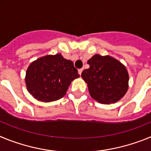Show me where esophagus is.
I'll return each instance as SVG.
<instances>
[{
    "label": "esophagus",
    "mask_w": 151,
    "mask_h": 151,
    "mask_svg": "<svg viewBox=\"0 0 151 151\" xmlns=\"http://www.w3.org/2000/svg\"><path fill=\"white\" fill-rule=\"evenodd\" d=\"M82 71H83V69H79L78 70V74L80 75V76H81V74H82Z\"/></svg>",
    "instance_id": "esophagus-1"
}]
</instances>
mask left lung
I'll use <instances>...</instances> for the list:
<instances>
[{"label":"left lung","instance_id":"1","mask_svg":"<svg viewBox=\"0 0 151 151\" xmlns=\"http://www.w3.org/2000/svg\"><path fill=\"white\" fill-rule=\"evenodd\" d=\"M90 67L82 73L91 97L104 104L122 98L129 88V73L123 64L109 55L95 54L88 60Z\"/></svg>","mask_w":151,"mask_h":151}]
</instances>
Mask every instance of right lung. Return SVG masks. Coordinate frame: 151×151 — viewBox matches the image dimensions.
Here are the masks:
<instances>
[{"label":"right lung","instance_id":"1","mask_svg":"<svg viewBox=\"0 0 151 151\" xmlns=\"http://www.w3.org/2000/svg\"><path fill=\"white\" fill-rule=\"evenodd\" d=\"M78 77L73 61L57 54L33 61L26 70L25 80L29 94L38 101L47 103L62 98L71 82Z\"/></svg>","mask_w":151,"mask_h":151}]
</instances>
